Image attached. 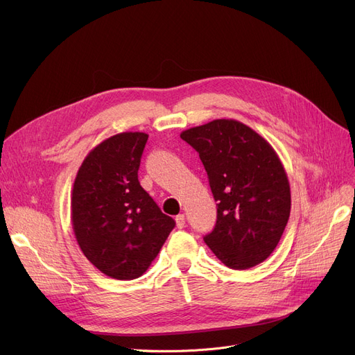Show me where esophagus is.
Segmentation results:
<instances>
[{"label": "esophagus", "instance_id": "obj_1", "mask_svg": "<svg viewBox=\"0 0 355 355\" xmlns=\"http://www.w3.org/2000/svg\"><path fill=\"white\" fill-rule=\"evenodd\" d=\"M184 224H187V219H184V215H183V214H179V215L176 216V227H178L179 230H182V228H184Z\"/></svg>", "mask_w": 355, "mask_h": 355}]
</instances>
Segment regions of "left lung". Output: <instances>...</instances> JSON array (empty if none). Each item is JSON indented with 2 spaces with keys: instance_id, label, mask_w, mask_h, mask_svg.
I'll list each match as a JSON object with an SVG mask.
<instances>
[{
  "instance_id": "8db88e82",
  "label": "left lung",
  "mask_w": 355,
  "mask_h": 355,
  "mask_svg": "<svg viewBox=\"0 0 355 355\" xmlns=\"http://www.w3.org/2000/svg\"><path fill=\"white\" fill-rule=\"evenodd\" d=\"M204 164L216 224L204 241L227 267L245 270L277 247L291 215V187L267 140L237 120H214L180 134Z\"/></svg>"
}]
</instances>
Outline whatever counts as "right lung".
Segmentation results:
<instances>
[{
	"label": "right lung",
	"instance_id": "obj_1",
	"mask_svg": "<svg viewBox=\"0 0 355 355\" xmlns=\"http://www.w3.org/2000/svg\"><path fill=\"white\" fill-rule=\"evenodd\" d=\"M147 139L125 131L99 143L82 162L72 189V227L82 252L118 280L140 277L175 227L139 182Z\"/></svg>",
	"mask_w": 355,
	"mask_h": 355
}]
</instances>
